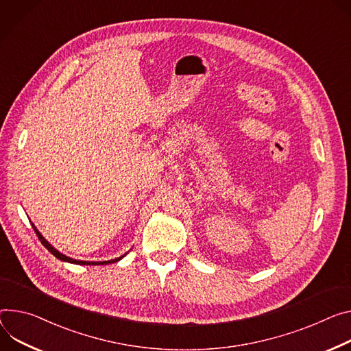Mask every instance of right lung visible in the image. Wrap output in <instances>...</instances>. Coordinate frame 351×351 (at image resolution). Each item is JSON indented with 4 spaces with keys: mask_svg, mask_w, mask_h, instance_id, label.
Listing matches in <instances>:
<instances>
[{
    "mask_svg": "<svg viewBox=\"0 0 351 351\" xmlns=\"http://www.w3.org/2000/svg\"><path fill=\"white\" fill-rule=\"evenodd\" d=\"M32 227H34V230H35V232H36V235H38V238L40 239V242L43 243V246L51 253V254H54V256L57 258V259H60V261H64V262H69V263H74V265H109V263H114V262H117V261H120L121 258H124V254L123 256H120V258H117V259H113V261H108V262H82V261H75V259H71V258H69V256H66V254H62L61 252H58L57 249H54L42 235H40V232L36 230V227L32 224Z\"/></svg>",
    "mask_w": 351,
    "mask_h": 351,
    "instance_id": "right-lung-1",
    "label": "right lung"
}]
</instances>
